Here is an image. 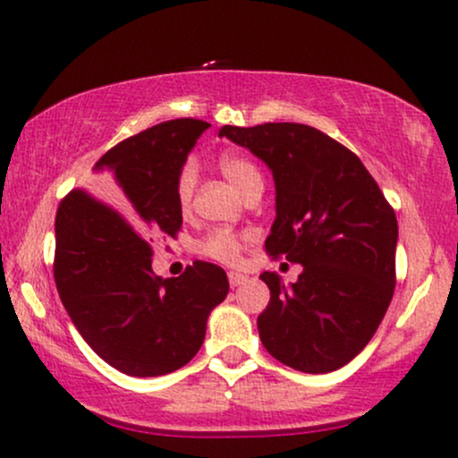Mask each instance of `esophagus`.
<instances>
[{
    "label": "esophagus",
    "mask_w": 458,
    "mask_h": 458,
    "mask_svg": "<svg viewBox=\"0 0 458 458\" xmlns=\"http://www.w3.org/2000/svg\"><path fill=\"white\" fill-rule=\"evenodd\" d=\"M247 280V277L243 276V273H236V271H230L228 273V282H230V286H241V284H243Z\"/></svg>",
    "instance_id": "obj_1"
}]
</instances>
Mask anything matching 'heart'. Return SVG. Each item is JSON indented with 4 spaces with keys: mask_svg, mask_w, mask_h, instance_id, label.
I'll return each mask as SVG.
<instances>
[{
    "mask_svg": "<svg viewBox=\"0 0 458 458\" xmlns=\"http://www.w3.org/2000/svg\"><path fill=\"white\" fill-rule=\"evenodd\" d=\"M219 172L228 178L230 185H233L241 196H250L251 191H259L265 185L262 181L260 167L256 165L250 157L241 155V152H224L217 161ZM198 185V174L196 167L191 163H185L178 172L176 178V202L181 213L191 211L193 204V193H196ZM251 236H239L234 233H228V230H217L208 236L202 243V251L208 256V259L219 260V262H236L239 260L241 247H243V241H250Z\"/></svg>",
    "mask_w": 458,
    "mask_h": 458,
    "instance_id": "obj_1",
    "label": "heart"
}]
</instances>
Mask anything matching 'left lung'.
<instances>
[{"instance_id": "left-lung-1", "label": "left lung", "mask_w": 458, "mask_h": 458, "mask_svg": "<svg viewBox=\"0 0 458 458\" xmlns=\"http://www.w3.org/2000/svg\"><path fill=\"white\" fill-rule=\"evenodd\" d=\"M271 170L276 219L265 247L301 265L284 284L265 271L269 306L262 344L282 364L323 375L370 343L394 295L398 224L357 157L318 129L297 123L222 127Z\"/></svg>"}]
</instances>
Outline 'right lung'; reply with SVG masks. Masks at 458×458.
<instances>
[{
  "label": "right lung",
  "mask_w": 458,
  "mask_h": 458,
  "mask_svg": "<svg viewBox=\"0 0 458 458\" xmlns=\"http://www.w3.org/2000/svg\"><path fill=\"white\" fill-rule=\"evenodd\" d=\"M211 124L178 118L141 131L94 165L119 208L72 191L55 215V286L68 317L101 360L129 377H161L198 353L228 276L196 260L181 277L152 271L146 239L182 225L176 178ZM152 241V239H150Z\"/></svg>",
  "instance_id": "1"
}]
</instances>
